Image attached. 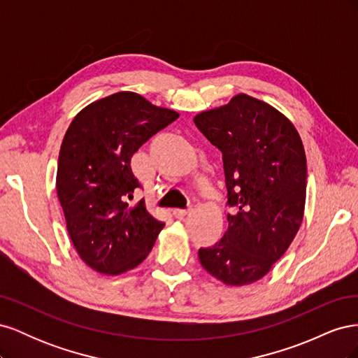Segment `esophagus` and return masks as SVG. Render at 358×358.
Masks as SVG:
<instances>
[{"label": "esophagus", "instance_id": "esophagus-1", "mask_svg": "<svg viewBox=\"0 0 358 358\" xmlns=\"http://www.w3.org/2000/svg\"><path fill=\"white\" fill-rule=\"evenodd\" d=\"M188 213V209H175V210H173V215H175L176 216V218H183V216H185Z\"/></svg>", "mask_w": 358, "mask_h": 358}]
</instances>
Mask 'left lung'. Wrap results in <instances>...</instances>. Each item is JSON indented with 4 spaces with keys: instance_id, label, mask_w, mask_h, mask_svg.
<instances>
[{
    "instance_id": "8db88e82",
    "label": "left lung",
    "mask_w": 358,
    "mask_h": 358,
    "mask_svg": "<svg viewBox=\"0 0 358 358\" xmlns=\"http://www.w3.org/2000/svg\"><path fill=\"white\" fill-rule=\"evenodd\" d=\"M194 124L221 150L229 229L200 248L201 266L227 285L262 279L285 254L303 220L306 155L288 119L246 94L203 112Z\"/></svg>"
}]
</instances>
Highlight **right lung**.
Masks as SVG:
<instances>
[{
    "mask_svg": "<svg viewBox=\"0 0 358 358\" xmlns=\"http://www.w3.org/2000/svg\"><path fill=\"white\" fill-rule=\"evenodd\" d=\"M178 117L142 95L117 92L71 121L59 150L57 192L76 251L96 272L119 275L138 266L164 227L145 200L129 203L142 187L131 157Z\"/></svg>",
    "mask_w": 358,
    "mask_h": 358,
    "instance_id": "add662e5",
    "label": "right lung"
}]
</instances>
